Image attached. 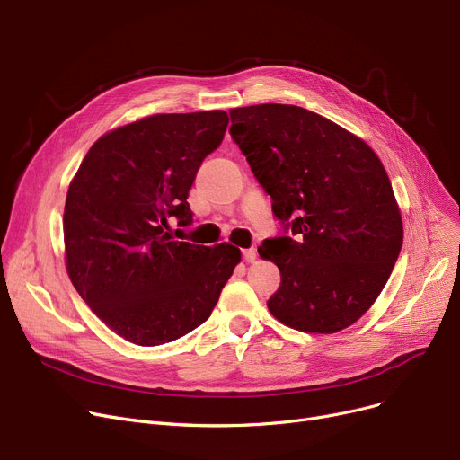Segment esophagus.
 Wrapping results in <instances>:
<instances>
[{
    "mask_svg": "<svg viewBox=\"0 0 460 460\" xmlns=\"http://www.w3.org/2000/svg\"><path fill=\"white\" fill-rule=\"evenodd\" d=\"M243 259L246 262H253L257 259V250L255 248H248V250H243Z\"/></svg>",
    "mask_w": 460,
    "mask_h": 460,
    "instance_id": "34e87169",
    "label": "esophagus"
}]
</instances>
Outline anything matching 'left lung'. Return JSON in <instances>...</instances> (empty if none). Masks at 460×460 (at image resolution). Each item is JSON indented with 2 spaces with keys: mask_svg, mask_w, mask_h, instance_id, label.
Returning a JSON list of instances; mask_svg holds the SVG:
<instances>
[{
  "mask_svg": "<svg viewBox=\"0 0 460 460\" xmlns=\"http://www.w3.org/2000/svg\"><path fill=\"white\" fill-rule=\"evenodd\" d=\"M229 115L231 137L283 229L259 248L281 272L270 313L300 332L350 326L378 298L402 246L382 162L367 143L300 106L257 104Z\"/></svg>",
  "mask_w": 460,
  "mask_h": 460,
  "instance_id": "8db88e82",
  "label": "left lung"
}]
</instances>
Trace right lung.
Here are the masks:
<instances>
[{
  "label": "right lung",
  "instance_id": "obj_1",
  "mask_svg": "<svg viewBox=\"0 0 460 460\" xmlns=\"http://www.w3.org/2000/svg\"><path fill=\"white\" fill-rule=\"evenodd\" d=\"M222 110L151 115L96 141L68 186L66 270L84 302L127 341L156 347L203 324L240 250L177 240L188 191L224 139Z\"/></svg>",
  "mask_w": 460,
  "mask_h": 460
}]
</instances>
